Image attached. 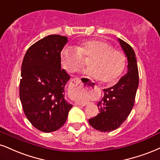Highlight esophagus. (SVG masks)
I'll use <instances>...</instances> for the list:
<instances>
[{"label":"esophagus","mask_w":160,"mask_h":160,"mask_svg":"<svg viewBox=\"0 0 160 160\" xmlns=\"http://www.w3.org/2000/svg\"><path fill=\"white\" fill-rule=\"evenodd\" d=\"M70 85H71V87H72V88H78V87L81 85V79L78 78H74V79H72V81H71ZM96 88V86H94V88ZM92 89H93V88L90 86V84H86L85 86L82 87V90H83L84 92H88V93H89L91 90H92ZM75 104H76V105H81V106H85L86 105L85 104L79 103V102H76Z\"/></svg>","instance_id":"1"}]
</instances>
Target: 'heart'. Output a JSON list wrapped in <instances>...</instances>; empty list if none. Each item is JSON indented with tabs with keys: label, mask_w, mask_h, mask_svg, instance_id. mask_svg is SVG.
I'll use <instances>...</instances> for the list:
<instances>
[{
	"label": "heart",
	"mask_w": 160,
	"mask_h": 160,
	"mask_svg": "<svg viewBox=\"0 0 160 160\" xmlns=\"http://www.w3.org/2000/svg\"><path fill=\"white\" fill-rule=\"evenodd\" d=\"M82 58H90L89 68L84 73L102 83H110L119 78L125 68V56L113 50L109 43L101 40H88L76 48L65 47L61 52V62L68 72H76L83 65Z\"/></svg>",
	"instance_id": "heart-1"
}]
</instances>
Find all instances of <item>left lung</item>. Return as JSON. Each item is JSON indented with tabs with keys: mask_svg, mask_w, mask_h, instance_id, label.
Segmentation results:
<instances>
[{
	"mask_svg": "<svg viewBox=\"0 0 160 160\" xmlns=\"http://www.w3.org/2000/svg\"><path fill=\"white\" fill-rule=\"evenodd\" d=\"M128 60L127 73L115 85L104 89V96L98 102L100 113L89 119V124L96 130L110 132L119 128L125 121L134 104L139 86L137 57L129 44L118 38Z\"/></svg>",
	"mask_w": 160,
	"mask_h": 160,
	"instance_id": "left-lung-1",
	"label": "left lung"
}]
</instances>
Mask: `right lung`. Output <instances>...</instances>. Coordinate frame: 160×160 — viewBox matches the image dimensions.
Segmentation results:
<instances>
[{
  "label": "right lung",
  "instance_id": "1",
  "mask_svg": "<svg viewBox=\"0 0 160 160\" xmlns=\"http://www.w3.org/2000/svg\"><path fill=\"white\" fill-rule=\"evenodd\" d=\"M68 37L50 35L27 50L21 65L20 99L30 123L50 133L62 128L72 104L65 99L70 76L61 66Z\"/></svg>",
  "mask_w": 160,
  "mask_h": 160
}]
</instances>
